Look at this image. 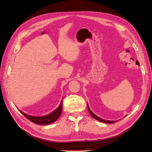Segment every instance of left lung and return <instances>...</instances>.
Here are the masks:
<instances>
[{
    "instance_id": "1",
    "label": "left lung",
    "mask_w": 152,
    "mask_h": 152,
    "mask_svg": "<svg viewBox=\"0 0 152 152\" xmlns=\"http://www.w3.org/2000/svg\"><path fill=\"white\" fill-rule=\"evenodd\" d=\"M87 108H88V110H89V112L91 114V115L94 118H95L96 120H97L98 121H100L102 122H104V123H107V124H112V123H114L116 121H107V120H103V119H102L100 117H98L97 115H96L94 113H93V112H92V111L91 110V109L89 108V106H88V104H87Z\"/></svg>"
}]
</instances>
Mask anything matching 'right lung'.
Wrapping results in <instances>:
<instances>
[{
    "mask_svg": "<svg viewBox=\"0 0 152 152\" xmlns=\"http://www.w3.org/2000/svg\"><path fill=\"white\" fill-rule=\"evenodd\" d=\"M62 102L63 99L61 102L60 104L58 107L57 109H56L51 112L50 113L47 115H44L42 117H34V116H30L25 113L24 112H21V110H19V111L23 115L28 119L31 122H34L36 124H39V125H48V124H51L54 122L58 120V118L60 116V115L62 112Z\"/></svg>",
    "mask_w": 152,
    "mask_h": 152,
    "instance_id": "right-lung-1",
    "label": "right lung"
}]
</instances>
